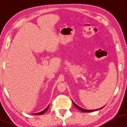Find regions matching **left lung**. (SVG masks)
Returning <instances> with one entry per match:
<instances>
[{
  "mask_svg": "<svg viewBox=\"0 0 127 127\" xmlns=\"http://www.w3.org/2000/svg\"><path fill=\"white\" fill-rule=\"evenodd\" d=\"M73 104H74V107H76V108H77L78 110H79L80 111H82V112H84V113H90V112L94 111H97V110H101V109H102V108H103V107H102V108H99V109H96V110H86V109H84V108H81V107H79V106H78V105H77L76 104H75L74 102L73 101Z\"/></svg>",
  "mask_w": 127,
  "mask_h": 127,
  "instance_id": "8db88e82",
  "label": "left lung"
}]
</instances>
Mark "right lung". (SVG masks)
Listing matches in <instances>:
<instances>
[{
    "label": "right lung",
    "mask_w": 127,
    "mask_h": 127,
    "mask_svg": "<svg viewBox=\"0 0 127 127\" xmlns=\"http://www.w3.org/2000/svg\"><path fill=\"white\" fill-rule=\"evenodd\" d=\"M49 105H48L47 108H46V109H45V110H43V111H42L40 112V113H35V114H33V115H43V114H44L45 113H46V111H47L48 109H49Z\"/></svg>",
    "instance_id": "1"
}]
</instances>
